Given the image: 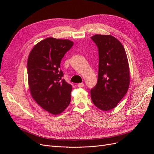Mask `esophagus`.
Wrapping results in <instances>:
<instances>
[{"label":"esophagus","mask_w":154,"mask_h":154,"mask_svg":"<svg viewBox=\"0 0 154 154\" xmlns=\"http://www.w3.org/2000/svg\"><path fill=\"white\" fill-rule=\"evenodd\" d=\"M78 85V87H83V86H84V83H78V84L77 85Z\"/></svg>","instance_id":"obj_1"}]
</instances>
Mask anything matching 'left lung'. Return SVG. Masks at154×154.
Returning <instances> with one entry per match:
<instances>
[{
  "label": "left lung",
  "mask_w": 154,
  "mask_h": 154,
  "mask_svg": "<svg viewBox=\"0 0 154 154\" xmlns=\"http://www.w3.org/2000/svg\"><path fill=\"white\" fill-rule=\"evenodd\" d=\"M91 39L98 48V78L91 90L94 105L107 111L117 106L127 94L130 84V70L122 43L109 35H95Z\"/></svg>",
  "instance_id": "8db88e82"
}]
</instances>
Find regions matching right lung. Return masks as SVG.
<instances>
[{"instance_id":"add662e5","label":"right lung","mask_w":154,"mask_h":154,"mask_svg":"<svg viewBox=\"0 0 154 154\" xmlns=\"http://www.w3.org/2000/svg\"><path fill=\"white\" fill-rule=\"evenodd\" d=\"M73 42L50 37L36 44L27 60V76L31 96L42 108L58 115L71 102L72 85L62 77L60 62Z\"/></svg>"}]
</instances>
